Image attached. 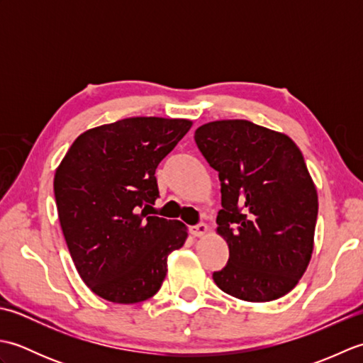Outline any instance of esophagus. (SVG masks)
<instances>
[{"label": "esophagus", "instance_id": "obj_1", "mask_svg": "<svg viewBox=\"0 0 363 363\" xmlns=\"http://www.w3.org/2000/svg\"><path fill=\"white\" fill-rule=\"evenodd\" d=\"M207 230H209L207 225H204V223H199V225L190 228V234L194 237H204L207 234Z\"/></svg>", "mask_w": 363, "mask_h": 363}]
</instances>
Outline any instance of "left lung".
I'll use <instances>...</instances> for the list:
<instances>
[{
    "instance_id": "obj_1",
    "label": "left lung",
    "mask_w": 363,
    "mask_h": 363,
    "mask_svg": "<svg viewBox=\"0 0 363 363\" xmlns=\"http://www.w3.org/2000/svg\"><path fill=\"white\" fill-rule=\"evenodd\" d=\"M195 142L221 182L217 233L229 260L215 284L250 303L287 295L311 262L318 215L303 154L290 137L246 120L207 123Z\"/></svg>"
}]
</instances>
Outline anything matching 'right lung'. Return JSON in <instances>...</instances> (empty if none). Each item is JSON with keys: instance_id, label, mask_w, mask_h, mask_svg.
Returning <instances> with one entry per match:
<instances>
[{"instance_id": "add662e5", "label": "right lung", "mask_w": 363, "mask_h": 363, "mask_svg": "<svg viewBox=\"0 0 363 363\" xmlns=\"http://www.w3.org/2000/svg\"><path fill=\"white\" fill-rule=\"evenodd\" d=\"M191 121L133 117L81 134L54 176L60 228L74 267L103 299L135 304L156 295L168 254L187 228L146 213L159 198L154 173Z\"/></svg>"}]
</instances>
